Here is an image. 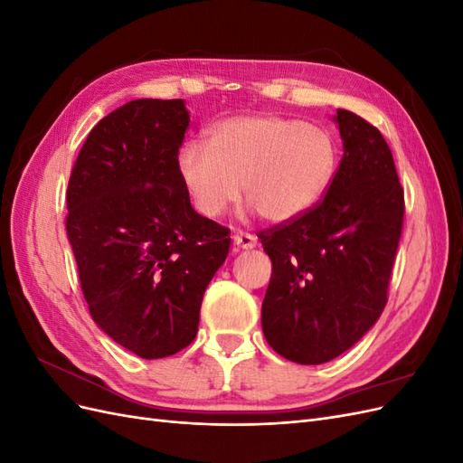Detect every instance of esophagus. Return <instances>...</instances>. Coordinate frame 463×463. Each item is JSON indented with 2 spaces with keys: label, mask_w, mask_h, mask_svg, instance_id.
<instances>
[{
  "label": "esophagus",
  "mask_w": 463,
  "mask_h": 463,
  "mask_svg": "<svg viewBox=\"0 0 463 463\" xmlns=\"http://www.w3.org/2000/svg\"><path fill=\"white\" fill-rule=\"evenodd\" d=\"M233 243L240 249H253L257 245V237L253 233H247V232L240 230L233 233Z\"/></svg>",
  "instance_id": "1"
}]
</instances>
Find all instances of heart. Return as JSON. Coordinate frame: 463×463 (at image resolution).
I'll return each mask as SVG.
<instances>
[{"label":"heart","instance_id":"1","mask_svg":"<svg viewBox=\"0 0 463 463\" xmlns=\"http://www.w3.org/2000/svg\"><path fill=\"white\" fill-rule=\"evenodd\" d=\"M206 145L189 141L177 154L184 187L206 218H218L243 187L262 220H296L325 194L338 160L325 128L282 116L220 121Z\"/></svg>","mask_w":463,"mask_h":463}]
</instances>
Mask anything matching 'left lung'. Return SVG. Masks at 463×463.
Here are the masks:
<instances>
[{
	"instance_id": "left-lung-1",
	"label": "left lung",
	"mask_w": 463,
	"mask_h": 463,
	"mask_svg": "<svg viewBox=\"0 0 463 463\" xmlns=\"http://www.w3.org/2000/svg\"><path fill=\"white\" fill-rule=\"evenodd\" d=\"M334 119L344 156L326 194L299 218L259 233L272 260L264 338L301 365L342 355L381 317L405 213L381 131L347 109Z\"/></svg>"
}]
</instances>
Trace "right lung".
Wrapping results in <instances>:
<instances>
[{"instance_id":"1","label":"right lung","mask_w":463,"mask_h":463,"mask_svg":"<svg viewBox=\"0 0 463 463\" xmlns=\"http://www.w3.org/2000/svg\"><path fill=\"white\" fill-rule=\"evenodd\" d=\"M184 100L141 98L96 123L67 185L65 228L94 322L143 359L187 347L230 230L194 213L177 154Z\"/></svg>"}]
</instances>
